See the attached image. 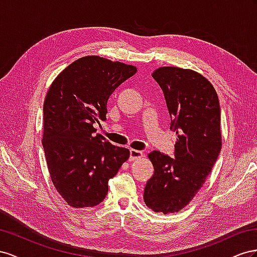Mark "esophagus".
<instances>
[{
  "mask_svg": "<svg viewBox=\"0 0 257 257\" xmlns=\"http://www.w3.org/2000/svg\"><path fill=\"white\" fill-rule=\"evenodd\" d=\"M143 157V153L141 151H137V150H130V157L129 160L130 161H134L137 160L139 158Z\"/></svg>",
  "mask_w": 257,
  "mask_h": 257,
  "instance_id": "1",
  "label": "esophagus"
}]
</instances>
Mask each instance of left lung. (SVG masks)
<instances>
[{
    "instance_id": "8db88e82",
    "label": "left lung",
    "mask_w": 257,
    "mask_h": 257,
    "mask_svg": "<svg viewBox=\"0 0 257 257\" xmlns=\"http://www.w3.org/2000/svg\"><path fill=\"white\" fill-rule=\"evenodd\" d=\"M164 92L178 135L174 158L158 151L149 154L154 166L144 202L160 213L179 212L193 200L214 166L222 148L221 107L214 87L199 73L177 67L152 74Z\"/></svg>"
}]
</instances>
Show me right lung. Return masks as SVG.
Instances as JSON below:
<instances>
[{
    "label": "right lung",
    "instance_id": "1",
    "mask_svg": "<svg viewBox=\"0 0 257 257\" xmlns=\"http://www.w3.org/2000/svg\"><path fill=\"white\" fill-rule=\"evenodd\" d=\"M137 68L98 56L83 57L51 84L44 102L43 148L56 189L73 208H91L107 195L108 180L129 158L93 124L106 119L107 100Z\"/></svg>",
    "mask_w": 257,
    "mask_h": 257
}]
</instances>
